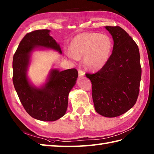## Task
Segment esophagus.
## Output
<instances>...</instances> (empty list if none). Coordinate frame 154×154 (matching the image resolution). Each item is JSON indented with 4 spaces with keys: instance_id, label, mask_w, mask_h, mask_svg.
<instances>
[{
    "instance_id": "esophagus-1",
    "label": "esophagus",
    "mask_w": 154,
    "mask_h": 154,
    "mask_svg": "<svg viewBox=\"0 0 154 154\" xmlns=\"http://www.w3.org/2000/svg\"><path fill=\"white\" fill-rule=\"evenodd\" d=\"M78 74H79V76L82 77V76H84L85 73H84V72L83 70L79 69V70H78Z\"/></svg>"
}]
</instances>
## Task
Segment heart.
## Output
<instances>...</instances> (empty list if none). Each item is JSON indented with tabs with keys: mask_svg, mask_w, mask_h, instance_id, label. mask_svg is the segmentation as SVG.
<instances>
[{
	"mask_svg": "<svg viewBox=\"0 0 154 154\" xmlns=\"http://www.w3.org/2000/svg\"><path fill=\"white\" fill-rule=\"evenodd\" d=\"M112 49V42L109 36L97 33H82L72 40L67 54L72 59L83 58L84 66L95 71L107 64Z\"/></svg>",
	"mask_w": 154,
	"mask_h": 154,
	"instance_id": "1",
	"label": "heart"
}]
</instances>
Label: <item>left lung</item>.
I'll return each mask as SVG.
<instances>
[{
    "label": "left lung",
    "instance_id": "1",
    "mask_svg": "<svg viewBox=\"0 0 154 154\" xmlns=\"http://www.w3.org/2000/svg\"><path fill=\"white\" fill-rule=\"evenodd\" d=\"M113 39V49L105 65L95 74H86L92 84L95 109L106 117L127 112L139 94L142 68L137 44L119 26H105Z\"/></svg>",
    "mask_w": 154,
    "mask_h": 154
}]
</instances>
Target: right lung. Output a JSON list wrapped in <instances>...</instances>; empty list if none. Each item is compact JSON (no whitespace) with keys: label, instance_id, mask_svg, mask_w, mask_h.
<instances>
[{"label":"right lung","instance_id":"1","mask_svg":"<svg viewBox=\"0 0 154 154\" xmlns=\"http://www.w3.org/2000/svg\"><path fill=\"white\" fill-rule=\"evenodd\" d=\"M49 29L28 33L20 42L13 57V84L26 112L42 121H54L66 113L69 92L76 84L78 71L51 70L46 83L41 88L31 84L27 76L31 54L39 47L51 49L60 54L59 43L49 35Z\"/></svg>","mask_w":154,"mask_h":154}]
</instances>
